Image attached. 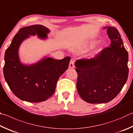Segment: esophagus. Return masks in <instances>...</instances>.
Returning a JSON list of instances; mask_svg holds the SVG:
<instances>
[{
  "mask_svg": "<svg viewBox=\"0 0 133 133\" xmlns=\"http://www.w3.org/2000/svg\"><path fill=\"white\" fill-rule=\"evenodd\" d=\"M74 63H75V59H71L70 63H69V68H74L75 65H74Z\"/></svg>",
  "mask_w": 133,
  "mask_h": 133,
  "instance_id": "obj_1",
  "label": "esophagus"
}]
</instances>
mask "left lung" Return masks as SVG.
I'll return each instance as SVG.
<instances>
[{
    "label": "left lung",
    "mask_w": 133,
    "mask_h": 133,
    "mask_svg": "<svg viewBox=\"0 0 133 133\" xmlns=\"http://www.w3.org/2000/svg\"><path fill=\"white\" fill-rule=\"evenodd\" d=\"M107 33L111 39L110 46L94 58L78 59L75 63L78 92L89 103L111 101L122 90L129 76V55L119 32L115 27H109Z\"/></svg>",
    "instance_id": "1"
}]
</instances>
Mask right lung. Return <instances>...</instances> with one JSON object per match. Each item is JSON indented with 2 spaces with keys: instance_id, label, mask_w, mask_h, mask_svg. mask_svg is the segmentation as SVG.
I'll return each mask as SVG.
<instances>
[{
  "instance_id": "1",
  "label": "right lung",
  "mask_w": 133,
  "mask_h": 133,
  "mask_svg": "<svg viewBox=\"0 0 133 133\" xmlns=\"http://www.w3.org/2000/svg\"><path fill=\"white\" fill-rule=\"evenodd\" d=\"M48 32V28L40 24L22 28L5 52L4 79L15 96L22 101L38 103L48 99L54 94L58 79L69 66L70 57L58 60L44 58L29 66L20 62L18 51L22 42L29 35L45 38Z\"/></svg>"
}]
</instances>
